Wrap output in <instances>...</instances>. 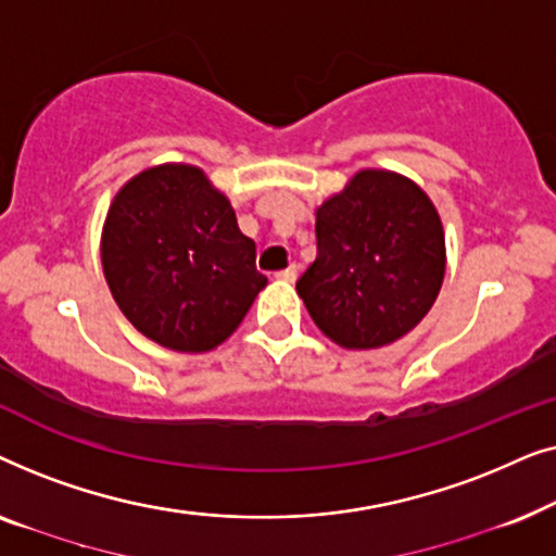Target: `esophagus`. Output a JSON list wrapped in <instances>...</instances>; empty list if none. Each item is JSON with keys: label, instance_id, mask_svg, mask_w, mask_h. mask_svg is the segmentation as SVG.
I'll return each mask as SVG.
<instances>
[{"label": "esophagus", "instance_id": "34e87169", "mask_svg": "<svg viewBox=\"0 0 556 556\" xmlns=\"http://www.w3.org/2000/svg\"><path fill=\"white\" fill-rule=\"evenodd\" d=\"M276 278L283 280V283H293V280L299 278V265H288L286 270H278Z\"/></svg>", "mask_w": 556, "mask_h": 556}]
</instances>
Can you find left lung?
<instances>
[{
  "label": "left lung",
  "mask_w": 556,
  "mask_h": 556,
  "mask_svg": "<svg viewBox=\"0 0 556 556\" xmlns=\"http://www.w3.org/2000/svg\"><path fill=\"white\" fill-rule=\"evenodd\" d=\"M443 276L430 197L402 174L362 169L316 210V261L295 291L333 344L379 349L422 321Z\"/></svg>",
  "instance_id": "1"
}]
</instances>
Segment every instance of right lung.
Wrapping results in <instances>:
<instances>
[{"label": "right lung", "instance_id": "obj_1", "mask_svg": "<svg viewBox=\"0 0 556 556\" xmlns=\"http://www.w3.org/2000/svg\"><path fill=\"white\" fill-rule=\"evenodd\" d=\"M101 261L128 321L187 354L223 344L268 286L230 200L189 164L151 166L121 187Z\"/></svg>", "mask_w": 556, "mask_h": 556}]
</instances>
